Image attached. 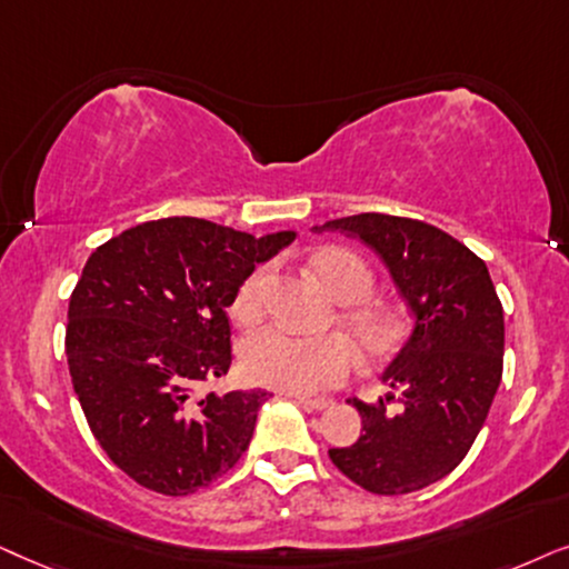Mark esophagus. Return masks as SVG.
<instances>
[{
	"label": "esophagus",
	"instance_id": "34e87169",
	"mask_svg": "<svg viewBox=\"0 0 569 569\" xmlns=\"http://www.w3.org/2000/svg\"><path fill=\"white\" fill-rule=\"evenodd\" d=\"M297 400L301 403V408H307V411H325V408L332 406L330 398H305V396H299Z\"/></svg>",
	"mask_w": 569,
	"mask_h": 569
}]
</instances>
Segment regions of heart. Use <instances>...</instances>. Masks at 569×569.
Returning <instances> with one entry per match:
<instances>
[{
	"mask_svg": "<svg viewBox=\"0 0 569 569\" xmlns=\"http://www.w3.org/2000/svg\"><path fill=\"white\" fill-rule=\"evenodd\" d=\"M312 268L332 297L348 305L340 322L351 332L367 359L380 361L400 346L406 325L390 309L367 305L375 293V272L369 264L346 249H320ZM270 283V264H260L241 280L233 297V315L252 325L262 317L264 293ZM356 367V348L346 336H297L286 328H264L249 336L241 346V369L249 380L297 396H315L336 388Z\"/></svg>",
	"mask_w": 569,
	"mask_h": 569,
	"instance_id": "1",
	"label": "heart"
}]
</instances>
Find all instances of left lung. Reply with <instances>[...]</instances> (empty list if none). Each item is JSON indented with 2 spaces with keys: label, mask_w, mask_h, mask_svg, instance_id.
Segmentation results:
<instances>
[{
  "label": "left lung",
  "mask_w": 569,
  "mask_h": 569,
  "mask_svg": "<svg viewBox=\"0 0 569 569\" xmlns=\"http://www.w3.org/2000/svg\"><path fill=\"white\" fill-rule=\"evenodd\" d=\"M317 231H346L372 247L413 315L411 336L382 372L403 390V411L353 398L363 435L328 456L372 495H411L445 479L487 421L502 380V301L487 262L437 226L359 213Z\"/></svg>",
  "instance_id": "left-lung-1"
}]
</instances>
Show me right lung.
I'll return each instance as SVG.
<instances>
[{
	"mask_svg": "<svg viewBox=\"0 0 569 569\" xmlns=\"http://www.w3.org/2000/svg\"><path fill=\"white\" fill-rule=\"evenodd\" d=\"M293 239L161 218L88 257L67 312V363L98 445L140 487L192 495L244 456L268 392L197 388L229 372L226 307L241 280Z\"/></svg>",
	"mask_w": 569,
	"mask_h": 569,
	"instance_id": "right-lung-1",
	"label": "right lung"
}]
</instances>
